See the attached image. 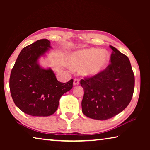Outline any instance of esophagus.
I'll use <instances>...</instances> for the list:
<instances>
[{
	"instance_id": "34e87169",
	"label": "esophagus",
	"mask_w": 150,
	"mask_h": 150,
	"mask_svg": "<svg viewBox=\"0 0 150 150\" xmlns=\"http://www.w3.org/2000/svg\"><path fill=\"white\" fill-rule=\"evenodd\" d=\"M79 84V81L77 79H75L74 81H73V85L77 86Z\"/></svg>"
}]
</instances>
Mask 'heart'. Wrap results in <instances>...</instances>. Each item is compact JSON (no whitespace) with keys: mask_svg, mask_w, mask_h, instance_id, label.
Returning <instances> with one entry per match:
<instances>
[{"mask_svg":"<svg viewBox=\"0 0 150 150\" xmlns=\"http://www.w3.org/2000/svg\"><path fill=\"white\" fill-rule=\"evenodd\" d=\"M109 59L107 51L91 47L71 53L67 57V63L71 69L81 71L85 77H94L106 69Z\"/></svg>","mask_w":150,"mask_h":150,"instance_id":"1","label":"heart"}]
</instances>
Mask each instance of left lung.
I'll use <instances>...</instances> for the list:
<instances>
[{"instance_id":"1","label":"left lung","mask_w":150,"mask_h":150,"mask_svg":"<svg viewBox=\"0 0 150 150\" xmlns=\"http://www.w3.org/2000/svg\"><path fill=\"white\" fill-rule=\"evenodd\" d=\"M110 64L96 77L81 80L84 89L82 112L88 118L105 120L125 109L131 101L134 89V75L128 57L115 47Z\"/></svg>"}]
</instances>
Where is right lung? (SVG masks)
<instances>
[{"instance_id": "obj_1", "label": "right lung", "mask_w": 150, "mask_h": 150, "mask_svg": "<svg viewBox=\"0 0 150 150\" xmlns=\"http://www.w3.org/2000/svg\"><path fill=\"white\" fill-rule=\"evenodd\" d=\"M42 39L24 47L12 68L10 90L15 105L32 116H48L57 110L59 99L73 87V80L58 81L50 67L44 68L39 59L46 56L52 46Z\"/></svg>"}]
</instances>
